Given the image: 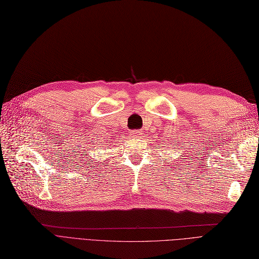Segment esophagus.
Returning <instances> with one entry per match:
<instances>
[{"mask_svg": "<svg viewBox=\"0 0 259 259\" xmlns=\"http://www.w3.org/2000/svg\"><path fill=\"white\" fill-rule=\"evenodd\" d=\"M141 135H142V132H141L140 130H133V131L131 132V138L138 139V138L141 137Z\"/></svg>", "mask_w": 259, "mask_h": 259, "instance_id": "obj_1", "label": "esophagus"}]
</instances>
